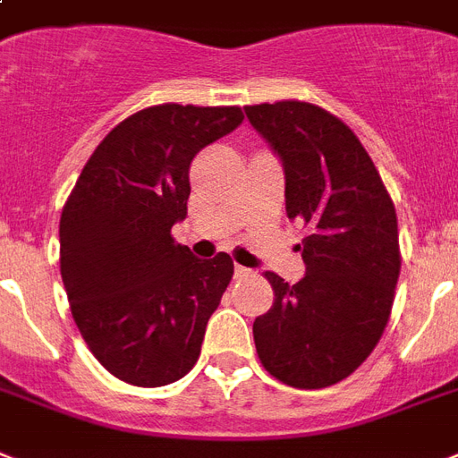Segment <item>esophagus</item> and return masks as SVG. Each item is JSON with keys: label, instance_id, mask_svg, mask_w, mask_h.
<instances>
[{"label": "esophagus", "instance_id": "obj_1", "mask_svg": "<svg viewBox=\"0 0 458 458\" xmlns=\"http://www.w3.org/2000/svg\"><path fill=\"white\" fill-rule=\"evenodd\" d=\"M251 275V270L244 266H235V277H249Z\"/></svg>", "mask_w": 458, "mask_h": 458}]
</instances>
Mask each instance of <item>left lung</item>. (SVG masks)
I'll return each mask as SVG.
<instances>
[{
  "label": "left lung",
  "instance_id": "8db88e82",
  "mask_svg": "<svg viewBox=\"0 0 458 458\" xmlns=\"http://www.w3.org/2000/svg\"><path fill=\"white\" fill-rule=\"evenodd\" d=\"M282 159L287 216L303 221L306 275L289 287L266 273L275 301L254 322L266 371L293 388H327L351 377L388 325L400 277L393 199L344 122L313 103L244 107Z\"/></svg>",
  "mask_w": 458,
  "mask_h": 458
}]
</instances>
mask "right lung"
Instances as JSON below:
<instances>
[{
	"label": "right lung",
	"mask_w": 458,
	"mask_h": 458,
	"mask_svg": "<svg viewBox=\"0 0 458 458\" xmlns=\"http://www.w3.org/2000/svg\"><path fill=\"white\" fill-rule=\"evenodd\" d=\"M242 120L235 106L145 107L100 140L63 207L61 277L74 325L126 384H174L199 358L233 259H195L171 228L188 214L195 155Z\"/></svg>",
	"instance_id": "obj_1"
}]
</instances>
